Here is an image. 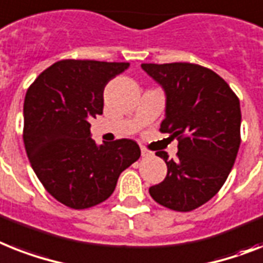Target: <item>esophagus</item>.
<instances>
[{"label": "esophagus", "mask_w": 263, "mask_h": 263, "mask_svg": "<svg viewBox=\"0 0 263 263\" xmlns=\"http://www.w3.org/2000/svg\"><path fill=\"white\" fill-rule=\"evenodd\" d=\"M141 156L142 157H151V156H153V153L147 151V149H145V147H141Z\"/></svg>", "instance_id": "34e87169"}]
</instances>
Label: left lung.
Listing matches in <instances>:
<instances>
[{"mask_svg":"<svg viewBox=\"0 0 263 263\" xmlns=\"http://www.w3.org/2000/svg\"><path fill=\"white\" fill-rule=\"evenodd\" d=\"M165 91L160 132L179 141L177 158H164V181L149 188L158 204L188 212L218 194L240 145V106L234 91L212 69L192 63L141 64Z\"/></svg>","mask_w":263,"mask_h":263,"instance_id":"1","label":"left lung"}]
</instances>
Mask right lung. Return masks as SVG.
<instances>
[{"label": "right lung", "instance_id": "1", "mask_svg": "<svg viewBox=\"0 0 263 263\" xmlns=\"http://www.w3.org/2000/svg\"><path fill=\"white\" fill-rule=\"evenodd\" d=\"M129 63L60 60L43 71L24 101V145L49 195L75 210L111 196L119 175L141 156L136 141L97 145L90 121L103 112L106 84Z\"/></svg>", "mask_w": 263, "mask_h": 263}]
</instances>
